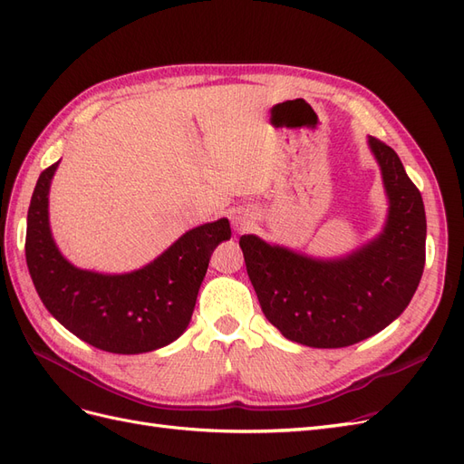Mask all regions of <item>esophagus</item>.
Listing matches in <instances>:
<instances>
[{
	"label": "esophagus",
	"instance_id": "34e87169",
	"mask_svg": "<svg viewBox=\"0 0 464 464\" xmlns=\"http://www.w3.org/2000/svg\"><path fill=\"white\" fill-rule=\"evenodd\" d=\"M232 224L237 232H244L251 227V224H254V217H251V213H247V210H244V208L236 210V213L232 215Z\"/></svg>",
	"mask_w": 464,
	"mask_h": 464
}]
</instances>
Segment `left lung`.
<instances>
[{
	"label": "left lung",
	"mask_w": 464,
	"mask_h": 464,
	"mask_svg": "<svg viewBox=\"0 0 464 464\" xmlns=\"http://www.w3.org/2000/svg\"><path fill=\"white\" fill-rule=\"evenodd\" d=\"M387 195L385 227L343 257L319 259L244 234L246 269L265 317L288 341L343 348L370 339L411 304L426 263V210L399 154L368 137Z\"/></svg>",
	"instance_id": "obj_1"
}]
</instances>
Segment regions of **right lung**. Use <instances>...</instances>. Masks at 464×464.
I'll list each match as a JSON object with an SVG mask.
<instances>
[{
    "instance_id": "1",
    "label": "right lung",
    "mask_w": 464,
    "mask_h": 464,
    "mask_svg": "<svg viewBox=\"0 0 464 464\" xmlns=\"http://www.w3.org/2000/svg\"><path fill=\"white\" fill-rule=\"evenodd\" d=\"M55 162L40 174L26 217V265L46 310L81 341L114 354H143L174 343L191 314L215 247L230 240L228 218L201 224L131 273L79 269L55 246L48 195Z\"/></svg>"
}]
</instances>
